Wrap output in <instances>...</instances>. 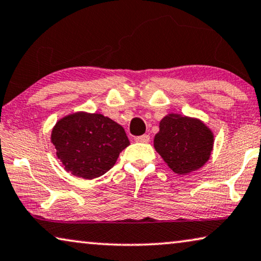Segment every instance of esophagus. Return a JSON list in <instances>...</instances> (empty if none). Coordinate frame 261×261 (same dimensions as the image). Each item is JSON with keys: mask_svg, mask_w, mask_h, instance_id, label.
<instances>
[{"mask_svg": "<svg viewBox=\"0 0 261 261\" xmlns=\"http://www.w3.org/2000/svg\"><path fill=\"white\" fill-rule=\"evenodd\" d=\"M136 142L138 143H148L150 141V136L149 135H142V136H138V137L135 138Z\"/></svg>", "mask_w": 261, "mask_h": 261, "instance_id": "34e87169", "label": "esophagus"}]
</instances>
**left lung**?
Wrapping results in <instances>:
<instances>
[{
	"mask_svg": "<svg viewBox=\"0 0 261 261\" xmlns=\"http://www.w3.org/2000/svg\"><path fill=\"white\" fill-rule=\"evenodd\" d=\"M214 134L202 120L169 113L160 122L153 146L164 162L178 175L199 170L211 157Z\"/></svg>",
	"mask_w": 261,
	"mask_h": 261,
	"instance_id": "1",
	"label": "left lung"
}]
</instances>
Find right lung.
Masks as SVG:
<instances>
[{"instance_id": "1", "label": "right lung", "mask_w": 261, "mask_h": 261, "mask_svg": "<svg viewBox=\"0 0 261 261\" xmlns=\"http://www.w3.org/2000/svg\"><path fill=\"white\" fill-rule=\"evenodd\" d=\"M50 141L65 170L85 179L104 175L130 145L122 125L101 113L84 111L59 119Z\"/></svg>"}]
</instances>
